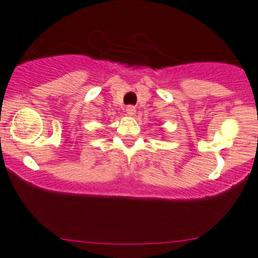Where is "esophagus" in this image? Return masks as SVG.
Returning <instances> with one entry per match:
<instances>
[{"mask_svg": "<svg viewBox=\"0 0 258 258\" xmlns=\"http://www.w3.org/2000/svg\"><path fill=\"white\" fill-rule=\"evenodd\" d=\"M126 114H128V115H130V116H133L135 114V111H137V109H135V106H133V105H128L126 106Z\"/></svg>", "mask_w": 258, "mask_h": 258, "instance_id": "esophagus-1", "label": "esophagus"}]
</instances>
